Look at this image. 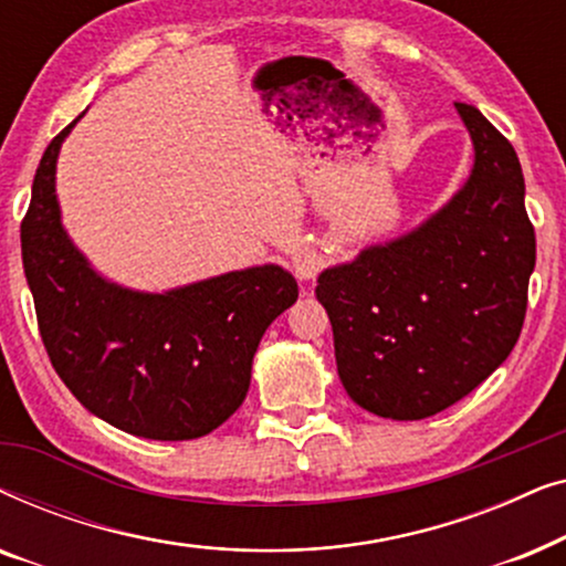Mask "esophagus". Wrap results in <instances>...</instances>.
Listing matches in <instances>:
<instances>
[{
    "instance_id": "esophagus-1",
    "label": "esophagus",
    "mask_w": 566,
    "mask_h": 566,
    "mask_svg": "<svg viewBox=\"0 0 566 566\" xmlns=\"http://www.w3.org/2000/svg\"><path fill=\"white\" fill-rule=\"evenodd\" d=\"M291 268L298 281H312V277L319 273L322 258L316 254V250H312V247H296L291 254Z\"/></svg>"
}]
</instances>
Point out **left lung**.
<instances>
[{
	"instance_id": "obj_1",
	"label": "left lung",
	"mask_w": 566,
	"mask_h": 566,
	"mask_svg": "<svg viewBox=\"0 0 566 566\" xmlns=\"http://www.w3.org/2000/svg\"><path fill=\"white\" fill-rule=\"evenodd\" d=\"M474 169L443 211L412 234L324 270L316 298L335 335L337 374L355 405L422 420L474 391L521 337L536 231L513 144L455 103Z\"/></svg>"
}]
</instances>
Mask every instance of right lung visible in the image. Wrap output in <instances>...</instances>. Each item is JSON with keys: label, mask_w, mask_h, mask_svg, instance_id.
<instances>
[{"label": "right lung", "mask_w": 566, "mask_h": 566, "mask_svg": "<svg viewBox=\"0 0 566 566\" xmlns=\"http://www.w3.org/2000/svg\"><path fill=\"white\" fill-rule=\"evenodd\" d=\"M74 123L43 151L20 223L45 353L69 391L113 428L151 440L203 438L244 401L260 339L298 298V283L277 265L159 296L103 281L59 221L56 157Z\"/></svg>", "instance_id": "add662e5"}]
</instances>
